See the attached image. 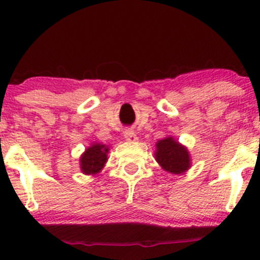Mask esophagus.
Returning a JSON list of instances; mask_svg holds the SVG:
<instances>
[{"label": "esophagus", "mask_w": 260, "mask_h": 260, "mask_svg": "<svg viewBox=\"0 0 260 260\" xmlns=\"http://www.w3.org/2000/svg\"><path fill=\"white\" fill-rule=\"evenodd\" d=\"M123 135H124V138L128 141V142H136V141L138 140L137 135H136L133 131H124Z\"/></svg>", "instance_id": "esophagus-1"}]
</instances>
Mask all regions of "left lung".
I'll list each match as a JSON object with an SVG mask.
<instances>
[{"label":"left lung","instance_id":"obj_1","mask_svg":"<svg viewBox=\"0 0 260 260\" xmlns=\"http://www.w3.org/2000/svg\"><path fill=\"white\" fill-rule=\"evenodd\" d=\"M154 158L162 170L172 175H180L191 167V156L187 147L174 137H165L156 142Z\"/></svg>","mask_w":260,"mask_h":260}]
</instances>
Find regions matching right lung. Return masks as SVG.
Wrapping results in <instances>:
<instances>
[{"label":"right lung","mask_w":260,"mask_h":260,"mask_svg":"<svg viewBox=\"0 0 260 260\" xmlns=\"http://www.w3.org/2000/svg\"><path fill=\"white\" fill-rule=\"evenodd\" d=\"M109 146L103 143H90L88 148L81 153L79 158L80 171L84 175H96L103 170L108 161Z\"/></svg>","instance_id":"add662e5"}]
</instances>
